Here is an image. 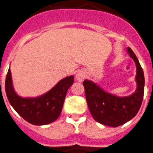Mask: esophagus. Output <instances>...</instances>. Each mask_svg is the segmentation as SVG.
Listing matches in <instances>:
<instances>
[{
  "label": "esophagus",
  "mask_w": 153,
  "mask_h": 153,
  "mask_svg": "<svg viewBox=\"0 0 153 153\" xmlns=\"http://www.w3.org/2000/svg\"><path fill=\"white\" fill-rule=\"evenodd\" d=\"M86 77V74L84 71H79L77 74H76V79L79 82H82L83 79H85Z\"/></svg>",
  "instance_id": "esophagus-1"
}]
</instances>
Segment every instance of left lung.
<instances>
[{"label":"left lung","instance_id":"8db88e82","mask_svg":"<svg viewBox=\"0 0 153 153\" xmlns=\"http://www.w3.org/2000/svg\"><path fill=\"white\" fill-rule=\"evenodd\" d=\"M128 53L136 65V91L128 97H117L104 91L97 84L86 79L83 81L86 99L90 112L99 123L117 127L135 117L142 105L144 94L145 78L136 56L131 48Z\"/></svg>","mask_w":153,"mask_h":153}]
</instances>
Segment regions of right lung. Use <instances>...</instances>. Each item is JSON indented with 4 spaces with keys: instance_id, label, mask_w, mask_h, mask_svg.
<instances>
[{
    "instance_id": "add662e5",
    "label": "right lung",
    "mask_w": 153,
    "mask_h": 153,
    "mask_svg": "<svg viewBox=\"0 0 153 153\" xmlns=\"http://www.w3.org/2000/svg\"><path fill=\"white\" fill-rule=\"evenodd\" d=\"M74 76L63 78L41 96L22 97L14 91L9 68L5 80V91L11 106L25 121L35 125H48L60 115L66 93L74 83Z\"/></svg>"
}]
</instances>
